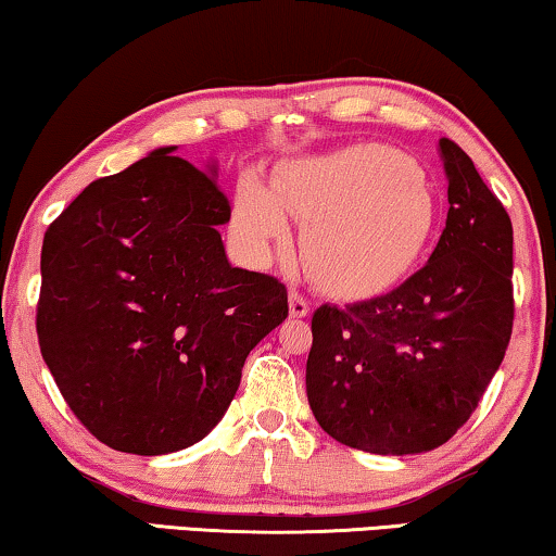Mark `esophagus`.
<instances>
[{"label":"esophagus","instance_id":"esophagus-1","mask_svg":"<svg viewBox=\"0 0 556 556\" xmlns=\"http://www.w3.org/2000/svg\"><path fill=\"white\" fill-rule=\"evenodd\" d=\"M288 305H291V318H305L311 313V303L308 298L298 291L288 293Z\"/></svg>","mask_w":556,"mask_h":556}]
</instances>
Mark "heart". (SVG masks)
Wrapping results in <instances>:
<instances>
[{
  "label": "heart",
  "instance_id": "1",
  "mask_svg": "<svg viewBox=\"0 0 556 556\" xmlns=\"http://www.w3.org/2000/svg\"><path fill=\"white\" fill-rule=\"evenodd\" d=\"M305 220L301 251L316 286L366 298L412 273L437 228V195L412 157L381 142H351L278 165L273 182L240 175L230 230L251 258L288 238V215Z\"/></svg>",
  "mask_w": 556,
  "mask_h": 556
}]
</instances>
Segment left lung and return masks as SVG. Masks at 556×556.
<instances>
[{
    "label": "left lung",
    "mask_w": 556,
    "mask_h": 556,
    "mask_svg": "<svg viewBox=\"0 0 556 556\" xmlns=\"http://www.w3.org/2000/svg\"><path fill=\"white\" fill-rule=\"evenodd\" d=\"M446 228L429 263L391 293L313 313L311 412L328 437L368 454L446 444L502 366L514 324V232L471 157L441 138Z\"/></svg>",
    "instance_id": "1"
}]
</instances>
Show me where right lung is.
Segmentation results:
<instances>
[{
	"label": "right lung",
	"mask_w": 556,
	"mask_h": 556,
	"mask_svg": "<svg viewBox=\"0 0 556 556\" xmlns=\"http://www.w3.org/2000/svg\"><path fill=\"white\" fill-rule=\"evenodd\" d=\"M175 150L87 185L42 245L45 364L94 439L140 456L205 439L248 353L288 316L280 280L228 263L218 167Z\"/></svg>",
	"instance_id": "right-lung-1"
}]
</instances>
